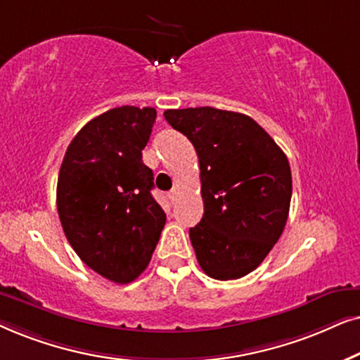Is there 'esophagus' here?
Segmentation results:
<instances>
[{
	"label": "esophagus",
	"instance_id": "34e87169",
	"mask_svg": "<svg viewBox=\"0 0 360 360\" xmlns=\"http://www.w3.org/2000/svg\"><path fill=\"white\" fill-rule=\"evenodd\" d=\"M167 198H169L171 202H174V200L177 199V191H176V189H174V191H171V193L167 194Z\"/></svg>",
	"mask_w": 360,
	"mask_h": 360
}]
</instances>
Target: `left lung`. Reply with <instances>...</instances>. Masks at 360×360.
<instances>
[{
  "label": "left lung",
  "instance_id": "left-lung-1",
  "mask_svg": "<svg viewBox=\"0 0 360 360\" xmlns=\"http://www.w3.org/2000/svg\"><path fill=\"white\" fill-rule=\"evenodd\" d=\"M199 158L204 215L189 237L204 273L237 280L283 233L291 202L288 158L255 120L212 107L166 110Z\"/></svg>",
  "mask_w": 360,
  "mask_h": 360
}]
</instances>
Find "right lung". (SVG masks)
<instances>
[{
	"label": "right lung",
	"mask_w": 360,
	"mask_h": 360,
	"mask_svg": "<svg viewBox=\"0 0 360 360\" xmlns=\"http://www.w3.org/2000/svg\"><path fill=\"white\" fill-rule=\"evenodd\" d=\"M155 120V108L130 105L90 120L67 148L57 179L67 240L85 265L120 285L145 271L166 224L141 160Z\"/></svg>",
	"instance_id": "right-lung-1"
}]
</instances>
